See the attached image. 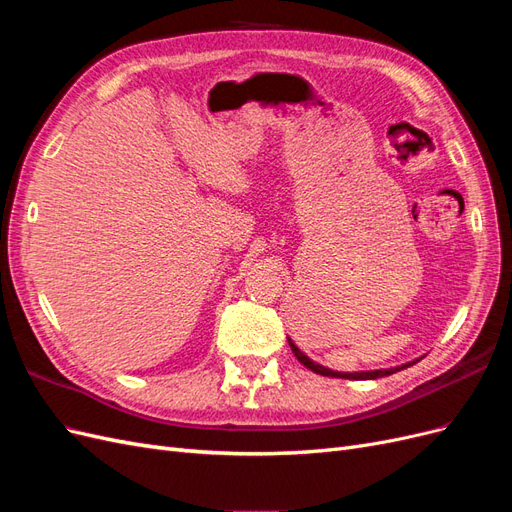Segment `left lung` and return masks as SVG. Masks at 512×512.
Returning <instances> with one entry per match:
<instances>
[{
	"label": "left lung",
	"mask_w": 512,
	"mask_h": 512,
	"mask_svg": "<svg viewBox=\"0 0 512 512\" xmlns=\"http://www.w3.org/2000/svg\"><path fill=\"white\" fill-rule=\"evenodd\" d=\"M288 344H290V348H292L294 356H297V359H299V363H303L307 369H312L314 374H320V376H331V378H346V380H376V378H382V376H391V374H395V371H399V369H406V367L414 365V363H408V365L393 367V369H376V371H354V374H344V371H333V369H327V367H322V365L314 363L312 359H309V356H305V354H303V352H301L297 346H294L292 339H288Z\"/></svg>",
	"instance_id": "left-lung-1"
}]
</instances>
